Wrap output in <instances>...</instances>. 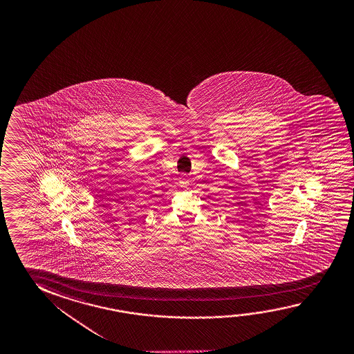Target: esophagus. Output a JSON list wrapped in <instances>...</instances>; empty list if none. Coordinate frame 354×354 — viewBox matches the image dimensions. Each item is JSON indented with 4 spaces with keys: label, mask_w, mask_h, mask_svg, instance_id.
<instances>
[{
    "label": "esophagus",
    "mask_w": 354,
    "mask_h": 354,
    "mask_svg": "<svg viewBox=\"0 0 354 354\" xmlns=\"http://www.w3.org/2000/svg\"><path fill=\"white\" fill-rule=\"evenodd\" d=\"M179 179L180 186H184V187H185V186H187L189 184H190V178H189L187 175H181Z\"/></svg>",
    "instance_id": "esophagus-1"
}]
</instances>
